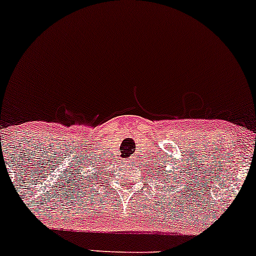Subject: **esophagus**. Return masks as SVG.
I'll return each mask as SVG.
<instances>
[{"instance_id": "obj_1", "label": "esophagus", "mask_w": 256, "mask_h": 256, "mask_svg": "<svg viewBox=\"0 0 256 256\" xmlns=\"http://www.w3.org/2000/svg\"><path fill=\"white\" fill-rule=\"evenodd\" d=\"M136 157H130V158H128V162L129 163H134V162H136Z\"/></svg>"}]
</instances>
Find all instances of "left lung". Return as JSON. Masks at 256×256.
Returning <instances> with one entry per match:
<instances>
[{
  "label": "left lung",
  "mask_w": 256,
  "mask_h": 256,
  "mask_svg": "<svg viewBox=\"0 0 256 256\" xmlns=\"http://www.w3.org/2000/svg\"><path fill=\"white\" fill-rule=\"evenodd\" d=\"M163 172H164V170H163Z\"/></svg>",
  "instance_id": "left-lung-1"
}]
</instances>
